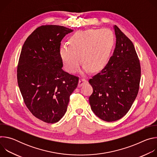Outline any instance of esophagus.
<instances>
[{"mask_svg": "<svg viewBox=\"0 0 157 157\" xmlns=\"http://www.w3.org/2000/svg\"><path fill=\"white\" fill-rule=\"evenodd\" d=\"M87 83V81L84 79V78H81L79 80V83H78V87H81L82 86H83L84 84H86Z\"/></svg>", "mask_w": 157, "mask_h": 157, "instance_id": "obj_1", "label": "esophagus"}]
</instances>
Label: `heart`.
<instances>
[{
	"mask_svg": "<svg viewBox=\"0 0 157 157\" xmlns=\"http://www.w3.org/2000/svg\"><path fill=\"white\" fill-rule=\"evenodd\" d=\"M114 44V35L109 29H87L74 33L68 45L60 48V56L66 70L71 73L79 68L81 59L84 70L96 72L106 64Z\"/></svg>",
	"mask_w": 157,
	"mask_h": 157,
	"instance_id": "heart-1",
	"label": "heart"
}]
</instances>
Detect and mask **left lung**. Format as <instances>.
<instances>
[{
	"label": "left lung",
	"mask_w": 157,
	"mask_h": 157,
	"mask_svg": "<svg viewBox=\"0 0 157 157\" xmlns=\"http://www.w3.org/2000/svg\"><path fill=\"white\" fill-rule=\"evenodd\" d=\"M116 47L108 63L89 80L93 93L89 98L93 113L106 122L116 121L130 110L139 92L140 61L131 40L114 26Z\"/></svg>",
	"instance_id": "1"
}]
</instances>
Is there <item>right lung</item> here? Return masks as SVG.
<instances>
[{
    "instance_id": "right-lung-1",
    "label": "right lung",
    "mask_w": 157,
    "mask_h": 157,
    "mask_svg": "<svg viewBox=\"0 0 157 157\" xmlns=\"http://www.w3.org/2000/svg\"><path fill=\"white\" fill-rule=\"evenodd\" d=\"M73 30L63 26L42 25L22 47L18 67V85L30 113L47 123H56L67 110L79 78L64 71L61 41Z\"/></svg>"
}]
</instances>
